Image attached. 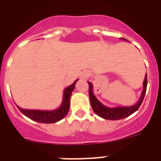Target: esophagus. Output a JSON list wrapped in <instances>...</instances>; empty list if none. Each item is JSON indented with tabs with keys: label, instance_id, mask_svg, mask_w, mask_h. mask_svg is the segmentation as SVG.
<instances>
[{
	"label": "esophagus",
	"instance_id": "1",
	"mask_svg": "<svg viewBox=\"0 0 161 161\" xmlns=\"http://www.w3.org/2000/svg\"><path fill=\"white\" fill-rule=\"evenodd\" d=\"M89 76H90V73H89V72H84L81 75V77L83 78V79H86V78L89 77Z\"/></svg>",
	"mask_w": 161,
	"mask_h": 161
}]
</instances>
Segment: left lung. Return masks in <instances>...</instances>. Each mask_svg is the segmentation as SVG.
<instances>
[{
  "instance_id": "left-lung-1",
  "label": "left lung",
  "mask_w": 161,
  "mask_h": 161,
  "mask_svg": "<svg viewBox=\"0 0 161 161\" xmlns=\"http://www.w3.org/2000/svg\"><path fill=\"white\" fill-rule=\"evenodd\" d=\"M124 39V38H123ZM126 40V39H125ZM89 100H90L91 106L93 108V111L96 114L100 116L101 118L104 119H109V120H119L128 117L130 114L137 110L141 106L142 102L144 98L145 93H146V89H147V73L145 75L144 80H143V89L141 93V97L139 98V101L134 106H123V107H114V108H109L107 106H104L103 104L101 103L97 99L95 95L93 93V85L89 81Z\"/></svg>"
}]
</instances>
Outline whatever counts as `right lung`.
<instances>
[{"instance_id":"add662e5","label":"right lung","mask_w":161,"mask_h":161,"mask_svg":"<svg viewBox=\"0 0 161 161\" xmlns=\"http://www.w3.org/2000/svg\"><path fill=\"white\" fill-rule=\"evenodd\" d=\"M74 82L72 85H69L68 87L64 91L63 102L59 108L55 110H50V111H44V110H35V109H25L18 106V109L22 112L25 116L34 121H36L38 123H54L58 121L61 120L65 117L69 110L70 107V97L72 91L74 90L75 85L76 81Z\"/></svg>"}]
</instances>
